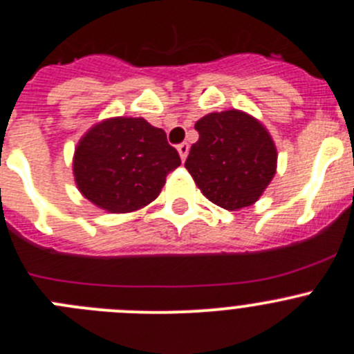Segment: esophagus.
Wrapping results in <instances>:
<instances>
[{
  "mask_svg": "<svg viewBox=\"0 0 354 354\" xmlns=\"http://www.w3.org/2000/svg\"><path fill=\"white\" fill-rule=\"evenodd\" d=\"M178 153H180L181 160H185V158H187V155H189V145H187V142H181V145H178Z\"/></svg>",
  "mask_w": 354,
  "mask_h": 354,
  "instance_id": "34e87169",
  "label": "esophagus"
}]
</instances>
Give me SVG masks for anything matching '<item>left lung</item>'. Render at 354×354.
<instances>
[{
	"label": "left lung",
	"mask_w": 354,
	"mask_h": 354,
	"mask_svg": "<svg viewBox=\"0 0 354 354\" xmlns=\"http://www.w3.org/2000/svg\"><path fill=\"white\" fill-rule=\"evenodd\" d=\"M199 141L185 167L203 196L234 212L254 205L273 180L277 148L261 122L243 111L209 113L196 123Z\"/></svg>",
	"instance_id": "obj_1"
}]
</instances>
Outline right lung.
Wrapping results in <instances>:
<instances>
[{
  "instance_id": "add662e5",
  "label": "right lung",
  "mask_w": 354,
  "mask_h": 354,
  "mask_svg": "<svg viewBox=\"0 0 354 354\" xmlns=\"http://www.w3.org/2000/svg\"><path fill=\"white\" fill-rule=\"evenodd\" d=\"M181 164L162 129L145 118H109L84 133L74 153L77 189L109 213H129L155 201L165 176Z\"/></svg>"
}]
</instances>
